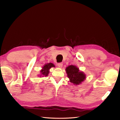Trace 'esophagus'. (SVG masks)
<instances>
[{"mask_svg": "<svg viewBox=\"0 0 120 120\" xmlns=\"http://www.w3.org/2000/svg\"><path fill=\"white\" fill-rule=\"evenodd\" d=\"M63 66V63H59L58 64V67L60 68H62Z\"/></svg>", "mask_w": 120, "mask_h": 120, "instance_id": "1", "label": "esophagus"}]
</instances>
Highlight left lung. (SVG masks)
<instances>
[{
  "label": "left lung",
  "instance_id": "8db88e82",
  "mask_svg": "<svg viewBox=\"0 0 120 120\" xmlns=\"http://www.w3.org/2000/svg\"><path fill=\"white\" fill-rule=\"evenodd\" d=\"M65 70L70 82L74 85H79L86 78L85 74L80 71L76 66L69 65L66 68Z\"/></svg>",
  "mask_w": 120,
  "mask_h": 120
}]
</instances>
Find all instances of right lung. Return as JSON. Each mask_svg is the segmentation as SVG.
I'll return each mask as SVG.
<instances>
[{
  "label": "right lung",
  "mask_w": 120,
  "mask_h": 120,
  "mask_svg": "<svg viewBox=\"0 0 120 120\" xmlns=\"http://www.w3.org/2000/svg\"><path fill=\"white\" fill-rule=\"evenodd\" d=\"M55 67V65L52 63H49L45 64L44 67L42 68V69L40 71V77H43L44 76H47L49 73V70L51 68Z\"/></svg>",
  "instance_id": "add662e5"
}]
</instances>
